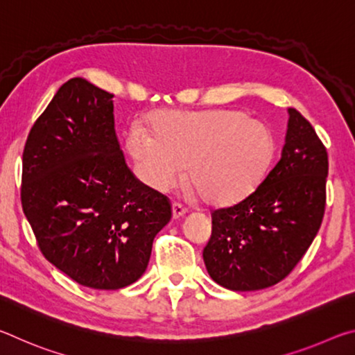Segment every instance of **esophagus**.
Instances as JSON below:
<instances>
[{
    "label": "esophagus",
    "mask_w": 355,
    "mask_h": 355,
    "mask_svg": "<svg viewBox=\"0 0 355 355\" xmlns=\"http://www.w3.org/2000/svg\"><path fill=\"white\" fill-rule=\"evenodd\" d=\"M186 213V208L183 205H180V203H173L172 205V218L173 219H180L182 216H184Z\"/></svg>",
    "instance_id": "obj_1"
}]
</instances>
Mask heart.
I'll list each match as a JSON object with an SVG mask.
<instances>
[{"mask_svg":"<svg viewBox=\"0 0 355 355\" xmlns=\"http://www.w3.org/2000/svg\"><path fill=\"white\" fill-rule=\"evenodd\" d=\"M153 135L130 128L127 152L136 173L158 192L188 178L208 205L238 203L254 191L275 152L272 131L230 110L163 111L152 117Z\"/></svg>","mask_w":355,"mask_h":355,"instance_id":"1","label":"heart"}]
</instances>
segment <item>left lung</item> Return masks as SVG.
I'll return each instance as SVG.
<instances>
[{
	"mask_svg": "<svg viewBox=\"0 0 355 355\" xmlns=\"http://www.w3.org/2000/svg\"><path fill=\"white\" fill-rule=\"evenodd\" d=\"M285 146L255 192L211 214L203 249L207 271L232 291H255L284 280L320 230L326 207V147L300 112L288 110Z\"/></svg>",
	"mask_w": 355,
	"mask_h": 355,
	"instance_id": "obj_1",
	"label": "left lung"
}]
</instances>
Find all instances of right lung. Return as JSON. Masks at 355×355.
I'll list each match as a JSON object with an SVG mask.
<instances>
[{
	"instance_id": "add662e5",
	"label": "right lung",
	"mask_w": 355,
	"mask_h": 355,
	"mask_svg": "<svg viewBox=\"0 0 355 355\" xmlns=\"http://www.w3.org/2000/svg\"><path fill=\"white\" fill-rule=\"evenodd\" d=\"M112 97L71 78L35 120L23 150L21 205L42 254L94 290L135 284L172 216L167 197L125 163Z\"/></svg>"
}]
</instances>
